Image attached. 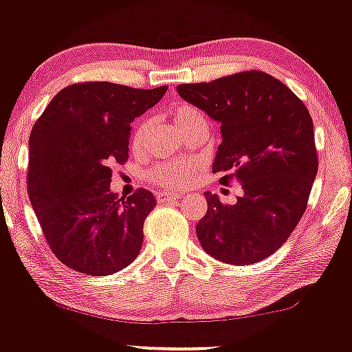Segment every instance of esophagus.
Instances as JSON below:
<instances>
[{"instance_id":"1","label":"esophagus","mask_w":352,"mask_h":352,"mask_svg":"<svg viewBox=\"0 0 352 352\" xmlns=\"http://www.w3.org/2000/svg\"><path fill=\"white\" fill-rule=\"evenodd\" d=\"M155 199L159 204H164V201H177L182 199V195L179 193H170V192H157Z\"/></svg>"}]
</instances>
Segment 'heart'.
Masks as SVG:
<instances>
[{
  "mask_svg": "<svg viewBox=\"0 0 352 352\" xmlns=\"http://www.w3.org/2000/svg\"><path fill=\"white\" fill-rule=\"evenodd\" d=\"M168 117H170L172 124L175 125L177 131H179L180 134H184L195 120L205 119L200 111H197L195 107L190 106H175L170 109ZM147 131L148 124L145 122V120L137 125L134 135H132V148H134V151H139V148L142 147ZM195 170L197 164L193 162V160H175V162L155 165L153 170L151 172V179L159 182L160 185H165V187H182V185L188 184V182L193 179Z\"/></svg>",
  "mask_w": 352,
  "mask_h": 352,
  "instance_id": "1",
  "label": "heart"
}]
</instances>
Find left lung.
Instances as JSON below:
<instances>
[{
  "label": "left lung",
  "instance_id": "1",
  "mask_svg": "<svg viewBox=\"0 0 352 352\" xmlns=\"http://www.w3.org/2000/svg\"><path fill=\"white\" fill-rule=\"evenodd\" d=\"M177 92L220 124L213 160L220 184L232 177L243 184L233 205L204 193L208 208L197 225L201 248L223 263H258L288 240L308 205L318 172L309 111L261 71L180 84Z\"/></svg>",
  "mask_w": 352,
  "mask_h": 352
}]
</instances>
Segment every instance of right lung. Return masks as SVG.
Instances as JSON below:
<instances>
[{
    "label": "right lung",
    "mask_w": 352,
    "mask_h": 352,
    "mask_svg": "<svg viewBox=\"0 0 352 352\" xmlns=\"http://www.w3.org/2000/svg\"><path fill=\"white\" fill-rule=\"evenodd\" d=\"M165 92L167 86L72 84L52 98L31 131V205L52 253L76 272L117 273L142 248L155 197L145 188L119 197L111 190V167L129 159L131 122Z\"/></svg>",
    "instance_id": "right-lung-1"
}]
</instances>
